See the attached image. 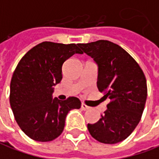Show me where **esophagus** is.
<instances>
[{
	"label": "esophagus",
	"mask_w": 159,
	"mask_h": 159,
	"mask_svg": "<svg viewBox=\"0 0 159 159\" xmlns=\"http://www.w3.org/2000/svg\"><path fill=\"white\" fill-rule=\"evenodd\" d=\"M81 107H82V109L84 111L88 110V109H89V107L87 106L85 103H82V106H81Z\"/></svg>",
	"instance_id": "34e87169"
}]
</instances>
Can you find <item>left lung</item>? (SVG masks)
I'll return each instance as SVG.
<instances>
[{
	"label": "left lung",
	"instance_id": "obj_1",
	"mask_svg": "<svg viewBox=\"0 0 159 159\" xmlns=\"http://www.w3.org/2000/svg\"><path fill=\"white\" fill-rule=\"evenodd\" d=\"M98 64L97 88L110 99L102 118L88 124L92 137L103 144L126 139L141 120L147 97L145 74L129 53L108 40L78 45Z\"/></svg>",
	"mask_w": 159,
	"mask_h": 159
}]
</instances>
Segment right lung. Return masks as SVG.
Returning a JSON list of instances; mask_svg holds the SVG:
<instances>
[{"label": "right lung", "mask_w": 159, "mask_h": 159, "mask_svg": "<svg viewBox=\"0 0 159 159\" xmlns=\"http://www.w3.org/2000/svg\"><path fill=\"white\" fill-rule=\"evenodd\" d=\"M78 45L42 42L25 53L14 70L10 106L20 129L33 140L57 139L64 131L69 111L81 107L80 100L74 96L65 101L52 97L54 86L63 78L64 61L83 53Z\"/></svg>", "instance_id": "add662e5"}]
</instances>
